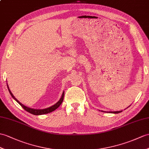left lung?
<instances>
[{
    "instance_id": "1",
    "label": "left lung",
    "mask_w": 149,
    "mask_h": 149,
    "mask_svg": "<svg viewBox=\"0 0 149 149\" xmlns=\"http://www.w3.org/2000/svg\"><path fill=\"white\" fill-rule=\"evenodd\" d=\"M130 107V106H129ZM102 112H104V111H103V110H101ZM123 112V110H120V111H116V112H109L110 113H120V112Z\"/></svg>"
}]
</instances>
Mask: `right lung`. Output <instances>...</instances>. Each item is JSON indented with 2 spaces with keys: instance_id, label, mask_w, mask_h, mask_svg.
Wrapping results in <instances>:
<instances>
[{
  "instance_id": "1",
  "label": "right lung",
  "mask_w": 149,
  "mask_h": 149,
  "mask_svg": "<svg viewBox=\"0 0 149 149\" xmlns=\"http://www.w3.org/2000/svg\"><path fill=\"white\" fill-rule=\"evenodd\" d=\"M7 86H8V90H9V92L10 94H11V96L13 97V98L14 100H15L16 101L18 102L19 104L22 106L23 108L25 109L26 112H29L30 113L32 114H33V115H36V116H39V115H42V114H46V113H50L51 112L54 111V110H56V109H58L59 107H60V105L61 104L62 102H63V98H64V95H65V93L64 91L63 92V93H62V95H61V98L60 99V100L56 103H55L54 105H53V106H51L50 107H48V108L47 109H31V108H29V107H27L26 106H25L24 105H23L22 103H21L18 100H17L15 96H14V95L12 94V93L11 92V91H10V89H9V86L7 84Z\"/></svg>"
}]
</instances>
